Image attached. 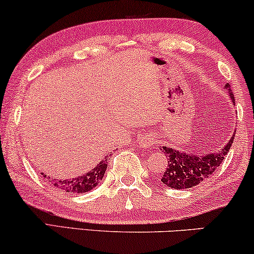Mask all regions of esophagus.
I'll list each match as a JSON object with an SVG mask.
<instances>
[{"instance_id":"esophagus-1","label":"esophagus","mask_w":254,"mask_h":254,"mask_svg":"<svg viewBox=\"0 0 254 254\" xmlns=\"http://www.w3.org/2000/svg\"><path fill=\"white\" fill-rule=\"evenodd\" d=\"M140 144H142L143 147H150L152 146L153 144H156V138L153 136H146L140 140Z\"/></svg>"}]
</instances>
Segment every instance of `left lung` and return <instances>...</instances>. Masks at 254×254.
Listing matches in <instances>:
<instances>
[{
    "label": "left lung",
    "mask_w": 254,
    "mask_h": 254,
    "mask_svg": "<svg viewBox=\"0 0 254 254\" xmlns=\"http://www.w3.org/2000/svg\"><path fill=\"white\" fill-rule=\"evenodd\" d=\"M225 89L229 91L232 103H234L233 92L230 85L226 84ZM234 133L236 132H233L229 143L220 151L201 156L183 152L173 147L160 146V150L164 151L168 159V168L162 175V182L169 188L183 190V189H190L205 181L223 163L224 157L227 155L233 143Z\"/></svg>",
    "instance_id": "8db88e82"
}]
</instances>
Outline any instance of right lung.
<instances>
[{
    "instance_id": "obj_1",
    "label": "right lung",
    "mask_w": 254,
    "mask_h": 254,
    "mask_svg": "<svg viewBox=\"0 0 254 254\" xmlns=\"http://www.w3.org/2000/svg\"><path fill=\"white\" fill-rule=\"evenodd\" d=\"M107 160L104 158L101 163H98L97 166H95L91 171L84 175L78 176V177L72 179H55L50 178L49 176L42 173L43 177H46L49 183L54 186H56L57 190H62L68 193H85V192L91 191L92 189L98 185V183L104 177V173L107 171Z\"/></svg>"
}]
</instances>
